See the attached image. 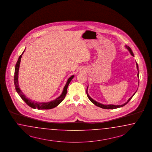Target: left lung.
<instances>
[{"instance_id": "1", "label": "left lung", "mask_w": 152, "mask_h": 152, "mask_svg": "<svg viewBox=\"0 0 152 152\" xmlns=\"http://www.w3.org/2000/svg\"><path fill=\"white\" fill-rule=\"evenodd\" d=\"M125 47H126V48L128 49V50L129 51L130 53L133 56H134L133 53V52L132 51L131 48L129 47V46L126 45ZM136 65H137V69H138V71L137 76H138V77H139V67H138V64H137V62H136ZM88 88H87V90H86V94H87V96H88V98L89 99V100L91 101L94 104H95L96 106L100 107L102 108V109H114L119 108V107H123V106H124L126 104H127V103H128V102L132 99V98L133 97L134 95H135V94L137 92V91H136V92L133 95H132V96L131 97H130L129 99H128V100L126 101L125 103H124V104H122V105H112V104H110V105H104V104H102L101 103H99V102H97V101H95V100H94V99H92V98L89 96V95H88Z\"/></svg>"}]
</instances>
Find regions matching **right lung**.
Returning <instances> with one entry per match:
<instances>
[{
	"label": "right lung",
	"instance_id": "1",
	"mask_svg": "<svg viewBox=\"0 0 152 152\" xmlns=\"http://www.w3.org/2000/svg\"><path fill=\"white\" fill-rule=\"evenodd\" d=\"M24 51H25V50L23 51V53L21 54V55L19 57L18 60L17 61V64H15V67L14 76V85H15V90H16L18 94L22 98V99L23 100V101H24L28 106L31 107L33 109H38V110L51 109H53L56 106H58L60 103L64 100V97L66 96V94H67V90L68 86H69V83L71 82V81L72 80V78H74V75L71 76L70 77L68 78L66 84L65 85V86L64 88V90L62 91V94H61L60 96L56 98L54 100H52V101H50V102H38L32 101L30 99L28 98L26 96L23 94L22 91L20 90V88L19 86V66H20V61H21V58H22V56L23 53L24 52Z\"/></svg>",
	"mask_w": 152,
	"mask_h": 152
}]
</instances>
